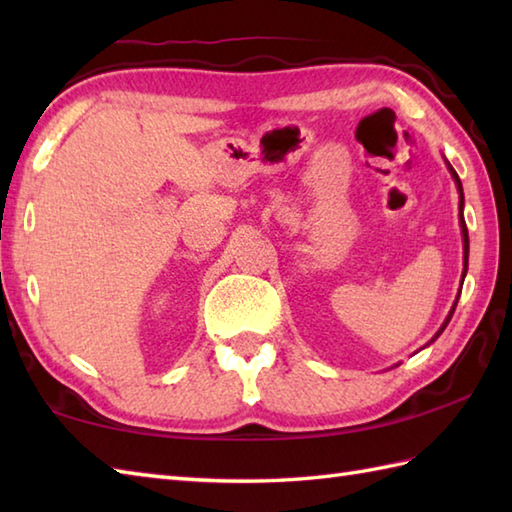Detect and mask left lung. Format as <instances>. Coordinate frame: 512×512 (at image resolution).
I'll return each mask as SVG.
<instances>
[{"instance_id":"8db88e82","label":"left lung","mask_w":512,"mask_h":512,"mask_svg":"<svg viewBox=\"0 0 512 512\" xmlns=\"http://www.w3.org/2000/svg\"><path fill=\"white\" fill-rule=\"evenodd\" d=\"M451 173H453L455 182H458V189H460V209H462V206H464V204H462V202H464V195H462V182H460V178H458V173L453 171V167H451ZM460 222H462V235H464V266H466V262H469V233H466V224H464V217H462V215H460ZM464 270H466V268H464ZM451 314H453V310H451ZM451 314H449V319H451ZM449 319H447V323H449ZM447 323L442 325V330L447 328ZM442 330H440V332H442ZM440 332H438V334H440ZM438 334H436V336H438Z\"/></svg>"}]
</instances>
